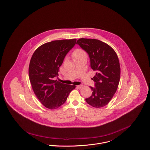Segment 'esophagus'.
I'll list each match as a JSON object with an SVG mask.
<instances>
[{"instance_id": "esophagus-1", "label": "esophagus", "mask_w": 150, "mask_h": 150, "mask_svg": "<svg viewBox=\"0 0 150 150\" xmlns=\"http://www.w3.org/2000/svg\"><path fill=\"white\" fill-rule=\"evenodd\" d=\"M76 87L79 89H81L83 87V85H77Z\"/></svg>"}]
</instances>
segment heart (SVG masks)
I'll list each match as a JSON object with an SVG mask.
<instances>
[{
	"label": "heart",
	"instance_id": "b5f03b06",
	"mask_svg": "<svg viewBox=\"0 0 150 150\" xmlns=\"http://www.w3.org/2000/svg\"><path fill=\"white\" fill-rule=\"evenodd\" d=\"M83 55H86V53L84 50H83L82 49H79V48L76 49L73 52L74 58L80 57V56H83Z\"/></svg>",
	"mask_w": 150,
	"mask_h": 150
}]
</instances>
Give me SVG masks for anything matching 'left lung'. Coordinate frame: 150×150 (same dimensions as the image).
I'll return each mask as SVG.
<instances>
[{"mask_svg": "<svg viewBox=\"0 0 150 150\" xmlns=\"http://www.w3.org/2000/svg\"><path fill=\"white\" fill-rule=\"evenodd\" d=\"M76 44L88 54L91 67L96 71L93 78L95 87H90L93 92L85 100L93 108H102L110 102L118 88L120 78L118 57L110 45L96 39L82 38Z\"/></svg>", "mask_w": 150, "mask_h": 150, "instance_id": "left-lung-1", "label": "left lung"}]
</instances>
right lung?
<instances>
[{
	"mask_svg": "<svg viewBox=\"0 0 150 150\" xmlns=\"http://www.w3.org/2000/svg\"><path fill=\"white\" fill-rule=\"evenodd\" d=\"M76 39L55 40L40 46L30 59L28 75L34 94L45 107L56 109L67 100L75 85L54 80L65 57L75 45Z\"/></svg>",
	"mask_w": 150,
	"mask_h": 150,
	"instance_id": "add662e5",
	"label": "right lung"
}]
</instances>
